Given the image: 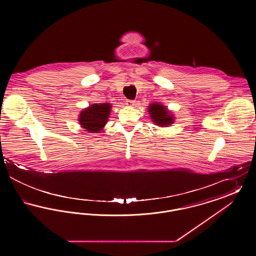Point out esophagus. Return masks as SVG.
<instances>
[{
	"label": "esophagus",
	"mask_w": 256,
	"mask_h": 256,
	"mask_svg": "<svg viewBox=\"0 0 256 256\" xmlns=\"http://www.w3.org/2000/svg\"><path fill=\"white\" fill-rule=\"evenodd\" d=\"M134 102H135L132 100H126V104L128 106H132L134 104Z\"/></svg>",
	"instance_id": "1"
}]
</instances>
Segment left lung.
I'll return each mask as SVG.
<instances>
[{
  "mask_svg": "<svg viewBox=\"0 0 256 256\" xmlns=\"http://www.w3.org/2000/svg\"><path fill=\"white\" fill-rule=\"evenodd\" d=\"M148 113L152 122L159 126H170V124L174 122V115L167 110L166 106L158 102L150 104Z\"/></svg>",
  "mask_w": 256,
  "mask_h": 256,
  "instance_id": "8db88e82",
  "label": "left lung"
}]
</instances>
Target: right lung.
Instances as JSON below:
<instances>
[{
  "label": "right lung",
  "mask_w": 256,
  "mask_h": 256,
  "mask_svg": "<svg viewBox=\"0 0 256 256\" xmlns=\"http://www.w3.org/2000/svg\"><path fill=\"white\" fill-rule=\"evenodd\" d=\"M111 106L106 104H94L80 112L78 121L82 128L88 132L98 134L102 130L108 120Z\"/></svg>",
  "instance_id": "1"
}]
</instances>
